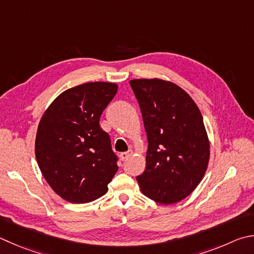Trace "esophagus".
Returning <instances> with one entry per match:
<instances>
[{
    "mask_svg": "<svg viewBox=\"0 0 254 254\" xmlns=\"http://www.w3.org/2000/svg\"><path fill=\"white\" fill-rule=\"evenodd\" d=\"M133 154V151H127V152H122L121 154H120V158H121L122 161H126L128 156H131Z\"/></svg>",
    "mask_w": 254,
    "mask_h": 254,
    "instance_id": "1",
    "label": "esophagus"
}]
</instances>
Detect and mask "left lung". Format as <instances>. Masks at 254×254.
Segmentation results:
<instances>
[{
  "label": "left lung",
  "mask_w": 254,
  "mask_h": 254,
  "mask_svg": "<svg viewBox=\"0 0 254 254\" xmlns=\"http://www.w3.org/2000/svg\"><path fill=\"white\" fill-rule=\"evenodd\" d=\"M147 142L146 167L136 177L143 194L162 204L183 200L203 179L210 142L194 101L172 82L130 81Z\"/></svg>",
  "instance_id": "8db88e82"
}]
</instances>
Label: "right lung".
<instances>
[{"instance_id":"add662e5","label":"right lung","mask_w":254,"mask_h":254,"mask_svg":"<svg viewBox=\"0 0 254 254\" xmlns=\"http://www.w3.org/2000/svg\"><path fill=\"white\" fill-rule=\"evenodd\" d=\"M118 92L115 83L90 82L64 91L41 119L35 156L53 191L72 203H87L108 192L118 171L111 140L100 117Z\"/></svg>"}]
</instances>
